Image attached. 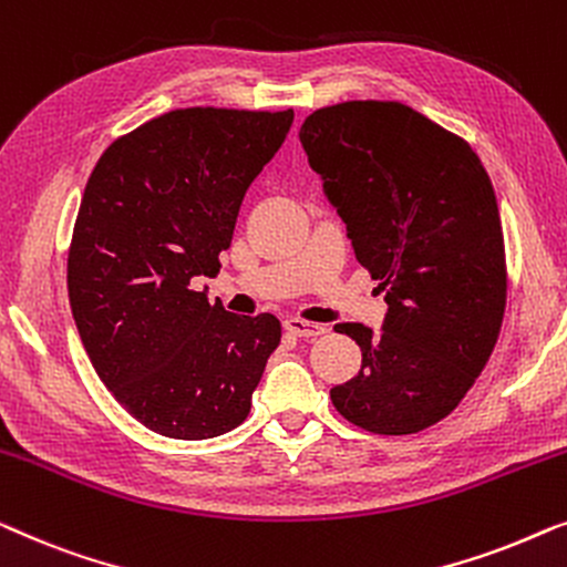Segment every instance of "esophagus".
Returning a JSON list of instances; mask_svg holds the SVG:
<instances>
[{"label":"esophagus","mask_w":567,"mask_h":567,"mask_svg":"<svg viewBox=\"0 0 567 567\" xmlns=\"http://www.w3.org/2000/svg\"><path fill=\"white\" fill-rule=\"evenodd\" d=\"M285 329L292 333V337H302V339H313V337H323L326 326L321 323H310V321H302V318H287L285 321Z\"/></svg>","instance_id":"esophagus-1"}]
</instances>
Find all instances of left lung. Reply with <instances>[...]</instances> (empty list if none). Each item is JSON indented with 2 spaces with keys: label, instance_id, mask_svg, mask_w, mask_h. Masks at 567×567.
I'll list each match as a JSON object with an SVG mask.
<instances>
[{
  "label": "left lung",
  "instance_id": "obj_1",
  "mask_svg": "<svg viewBox=\"0 0 567 567\" xmlns=\"http://www.w3.org/2000/svg\"><path fill=\"white\" fill-rule=\"evenodd\" d=\"M300 143L388 302L380 333L337 326L360 344L362 367L331 388L333 409L372 434L424 432L475 385L504 323L506 249L488 172L465 138L401 102L316 110Z\"/></svg>",
  "mask_w": 567,
  "mask_h": 567
}]
</instances>
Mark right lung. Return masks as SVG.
<instances>
[{"instance_id":"add662e5","label":"right lung","mask_w":567,"mask_h":567,"mask_svg":"<svg viewBox=\"0 0 567 567\" xmlns=\"http://www.w3.org/2000/svg\"><path fill=\"white\" fill-rule=\"evenodd\" d=\"M292 110L185 107L110 143L86 182L66 285L79 337L115 401L151 432L210 440L244 424L282 326L193 290L215 277L246 189Z\"/></svg>"}]
</instances>
